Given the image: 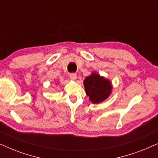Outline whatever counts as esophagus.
Wrapping results in <instances>:
<instances>
[{"instance_id": "esophagus-1", "label": "esophagus", "mask_w": 158, "mask_h": 158, "mask_svg": "<svg viewBox=\"0 0 158 158\" xmlns=\"http://www.w3.org/2000/svg\"><path fill=\"white\" fill-rule=\"evenodd\" d=\"M70 78L73 81H75V80L77 79V75L75 74V73H71V74H70Z\"/></svg>"}]
</instances>
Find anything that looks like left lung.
<instances>
[{
    "label": "left lung",
    "instance_id": "1",
    "mask_svg": "<svg viewBox=\"0 0 158 158\" xmlns=\"http://www.w3.org/2000/svg\"><path fill=\"white\" fill-rule=\"evenodd\" d=\"M86 95L93 103H99L108 98L111 94L112 85L109 80L94 72L83 81Z\"/></svg>",
    "mask_w": 158,
    "mask_h": 158
}]
</instances>
